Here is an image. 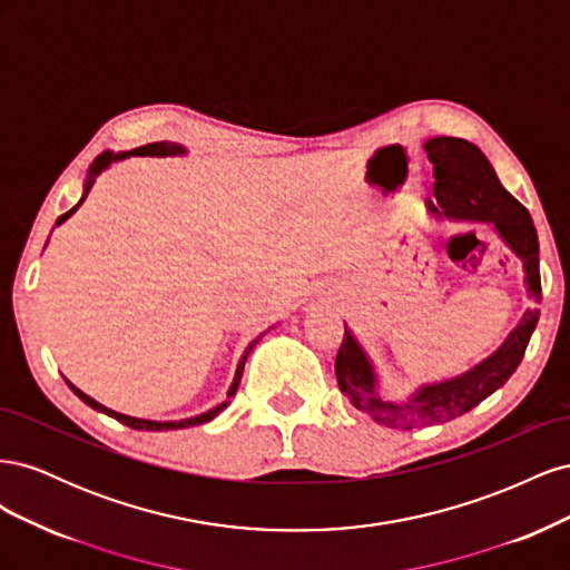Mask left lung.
Masks as SVG:
<instances>
[{"label": "left lung", "mask_w": 570, "mask_h": 570, "mask_svg": "<svg viewBox=\"0 0 570 570\" xmlns=\"http://www.w3.org/2000/svg\"><path fill=\"white\" fill-rule=\"evenodd\" d=\"M425 151L428 159L433 161V193L438 199V204L428 202L430 212H442L450 218L494 223L499 235L523 262L530 297L540 302V243L525 206L507 193L492 164L473 142L461 140V137L438 135L425 142ZM538 318L540 308H530L519 327L507 337L502 350H497L488 361H482L480 366L456 377V381L423 387L409 402H390L377 394L368 358L344 325V337L335 356L337 385L354 409L368 413L373 421L390 428L411 430L452 421L469 413L509 381L523 361Z\"/></svg>", "instance_id": "1"}]
</instances>
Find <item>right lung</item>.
Here are the masks:
<instances>
[{"mask_svg":"<svg viewBox=\"0 0 570 570\" xmlns=\"http://www.w3.org/2000/svg\"><path fill=\"white\" fill-rule=\"evenodd\" d=\"M130 154H140V157H145V154H151V157H168V154H183V147H178V145H174V142H151V145H145V147H137V149H132ZM124 157H128V154H114L111 151H105V154H99V157L95 159V164L90 166V178H88V185H85V195H88V189L92 187V183H95V178L99 176V170L101 168H107L109 166V161H114V159H124ZM85 199V197H82ZM82 199L73 206V209H68L66 214H61L59 218H57V226L59 223H63L68 216H71L78 206L82 204ZM249 352H252V347L245 352V356H243V361H239V366H237V373H235V381H233V385H230V390H228V396H233L235 394V390H237V385H239V377H243V371H245V361H247V356H249ZM68 383V381H66ZM68 387H71L80 400L88 404V406H92V409H97V411H101V413H107V416H111V419H116V421H120L124 425H128V428H135V430H176V428H187V425H202V423H206V421H212L214 416H218V413L228 406V402H223L220 406H216V409H212V411H206V413H202V416H195V419H185V421H164V423H159V421H142V419H132V416H124V413H116V411H111V409H107V406H101L99 402H95L92 396H88L85 392H80L76 385H71L68 383Z\"/></svg>","mask_w":570,"mask_h":570,"instance_id":"add662e5","label":"right lung"}]
</instances>
